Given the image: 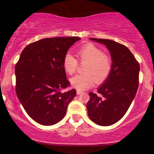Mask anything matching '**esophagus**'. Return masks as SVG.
I'll use <instances>...</instances> for the list:
<instances>
[{"instance_id": "obj_1", "label": "esophagus", "mask_w": 154, "mask_h": 154, "mask_svg": "<svg viewBox=\"0 0 154 154\" xmlns=\"http://www.w3.org/2000/svg\"><path fill=\"white\" fill-rule=\"evenodd\" d=\"M76 93H77V94H81L83 93V92L80 91V90H77V91H76Z\"/></svg>"}]
</instances>
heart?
Segmentation results:
<instances>
[{
  "label": "heart",
  "instance_id": "heart-1",
  "mask_svg": "<svg viewBox=\"0 0 154 154\" xmlns=\"http://www.w3.org/2000/svg\"><path fill=\"white\" fill-rule=\"evenodd\" d=\"M76 57L79 63L84 64L83 73L71 79V84L78 90H85L91 88L94 83L101 84L106 81L112 69V60L111 57L104 54V52L92 44L82 46L76 51ZM78 61L72 54L67 53L63 59V67L69 75L75 72Z\"/></svg>",
  "mask_w": 154,
  "mask_h": 154
}]
</instances>
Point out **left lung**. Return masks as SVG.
<instances>
[{"label": "left lung", "instance_id": "left-lung-1", "mask_svg": "<svg viewBox=\"0 0 154 154\" xmlns=\"http://www.w3.org/2000/svg\"><path fill=\"white\" fill-rule=\"evenodd\" d=\"M90 39L106 46L112 59V69L98 88V94L89 93L88 114L94 123L109 126L123 117L134 100L139 86L140 64L126 46L111 40Z\"/></svg>", "mask_w": 154, "mask_h": 154}]
</instances>
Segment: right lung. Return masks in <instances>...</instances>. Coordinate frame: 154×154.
Masks as SVG:
<instances>
[{"label":"right lung","instance_id":"right-lung-1","mask_svg":"<svg viewBox=\"0 0 154 154\" xmlns=\"http://www.w3.org/2000/svg\"><path fill=\"white\" fill-rule=\"evenodd\" d=\"M79 37L43 38L29 44L15 65L17 96L29 116L38 123L52 125L66 114L76 94L63 67V59Z\"/></svg>","mask_w":154,"mask_h":154}]
</instances>
